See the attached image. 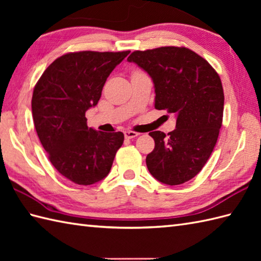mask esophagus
Here are the masks:
<instances>
[{"label": "esophagus", "instance_id": "1", "mask_svg": "<svg viewBox=\"0 0 261 261\" xmlns=\"http://www.w3.org/2000/svg\"><path fill=\"white\" fill-rule=\"evenodd\" d=\"M138 136H139V134L135 131H125L124 132V137L126 138V139H132V138H136Z\"/></svg>", "mask_w": 261, "mask_h": 261}]
</instances>
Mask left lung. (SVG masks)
Instances as JSON below:
<instances>
[{"mask_svg":"<svg viewBox=\"0 0 261 261\" xmlns=\"http://www.w3.org/2000/svg\"><path fill=\"white\" fill-rule=\"evenodd\" d=\"M127 60L150 75L154 108L176 115V129L152 131L154 149L146 158L157 180L179 185L195 177L206 164L222 125L224 94L215 69L185 47L136 50Z\"/></svg>","mask_w":261,"mask_h":261,"instance_id":"8db88e82","label":"left lung"}]
</instances>
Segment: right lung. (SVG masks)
Returning a JSON list of instances; mask_svg holds the SVG:
<instances>
[{"label":"right lung","instance_id":"1","mask_svg":"<svg viewBox=\"0 0 261 261\" xmlns=\"http://www.w3.org/2000/svg\"><path fill=\"white\" fill-rule=\"evenodd\" d=\"M126 51L68 53L48 66L33 88L32 118L41 145L53 166L79 185L107 177L122 132H102L87 126L85 112L95 107L109 75Z\"/></svg>","mask_w":261,"mask_h":261}]
</instances>
